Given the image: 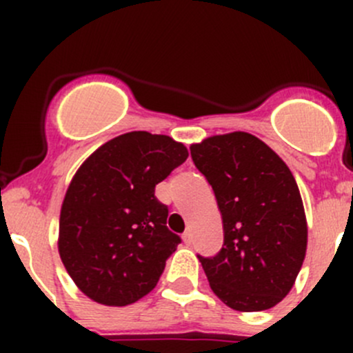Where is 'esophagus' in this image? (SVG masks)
I'll return each instance as SVG.
<instances>
[{
  "label": "esophagus",
  "mask_w": 353,
  "mask_h": 353,
  "mask_svg": "<svg viewBox=\"0 0 353 353\" xmlns=\"http://www.w3.org/2000/svg\"><path fill=\"white\" fill-rule=\"evenodd\" d=\"M183 241H184V244H188V245L191 244V241H193V234H191V230H186V232L183 234Z\"/></svg>",
  "instance_id": "34e87169"
}]
</instances>
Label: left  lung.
Returning a JSON list of instances; mask_svg holds the SVG:
<instances>
[{"mask_svg": "<svg viewBox=\"0 0 353 353\" xmlns=\"http://www.w3.org/2000/svg\"><path fill=\"white\" fill-rule=\"evenodd\" d=\"M194 165L215 193L223 245L199 256L210 287L236 311H265L290 292L307 248L297 183L282 159L243 131L191 145Z\"/></svg>", "mask_w": 353, "mask_h": 353, "instance_id": "left-lung-1", "label": "left lung"}]
</instances>
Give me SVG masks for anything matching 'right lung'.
Here are the masks:
<instances>
[{"mask_svg": "<svg viewBox=\"0 0 353 353\" xmlns=\"http://www.w3.org/2000/svg\"><path fill=\"white\" fill-rule=\"evenodd\" d=\"M188 159L165 134L131 131L102 145L78 169L59 216V256L87 297L128 305L154 290L181 237L155 186Z\"/></svg>", "mask_w": 353, "mask_h": 353, "instance_id": "1", "label": "right lung"}]
</instances>
